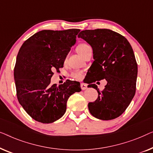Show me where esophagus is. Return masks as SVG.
<instances>
[{"label":"esophagus","instance_id":"obj_1","mask_svg":"<svg viewBox=\"0 0 153 153\" xmlns=\"http://www.w3.org/2000/svg\"><path fill=\"white\" fill-rule=\"evenodd\" d=\"M80 87H81V89H82L85 90V89H87V88H88V85H87V84H86V83L82 82L80 84Z\"/></svg>","mask_w":153,"mask_h":153}]
</instances>
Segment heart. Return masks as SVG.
Instances as JSON below:
<instances>
[{
  "mask_svg": "<svg viewBox=\"0 0 153 153\" xmlns=\"http://www.w3.org/2000/svg\"><path fill=\"white\" fill-rule=\"evenodd\" d=\"M90 50H92L91 47L90 45L87 44V43H81V44H79L77 47V52H78L79 54L81 55L82 56H83L86 53H87L88 51ZM72 76L74 77V78H79V77H80L81 76V73L79 71H76L73 73Z\"/></svg>",
  "mask_w": 153,
  "mask_h": 153,
  "instance_id": "obj_1",
  "label": "heart"
}]
</instances>
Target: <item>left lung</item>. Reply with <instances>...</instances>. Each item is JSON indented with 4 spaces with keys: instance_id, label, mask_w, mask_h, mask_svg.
<instances>
[{
    "instance_id": "1",
    "label": "left lung",
    "mask_w": 153,
    "mask_h": 153,
    "mask_svg": "<svg viewBox=\"0 0 153 153\" xmlns=\"http://www.w3.org/2000/svg\"><path fill=\"white\" fill-rule=\"evenodd\" d=\"M77 36L93 49L88 87L97 90L98 96L88 104L90 113L100 120L114 119L124 112L136 91L138 68L132 46L123 36L109 29L86 30ZM103 79L108 83L100 92L93 83Z\"/></svg>"
}]
</instances>
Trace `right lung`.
Listing matches in <instances>:
<instances>
[{"label":"right lung","instance_id":"1","mask_svg":"<svg viewBox=\"0 0 153 153\" xmlns=\"http://www.w3.org/2000/svg\"><path fill=\"white\" fill-rule=\"evenodd\" d=\"M79 32L44 30L27 39L19 51L14 72L17 98L36 121L51 123L59 119L69 96L81 91L79 82L51 85L53 70L63 67Z\"/></svg>","mask_w":153,"mask_h":153}]
</instances>
